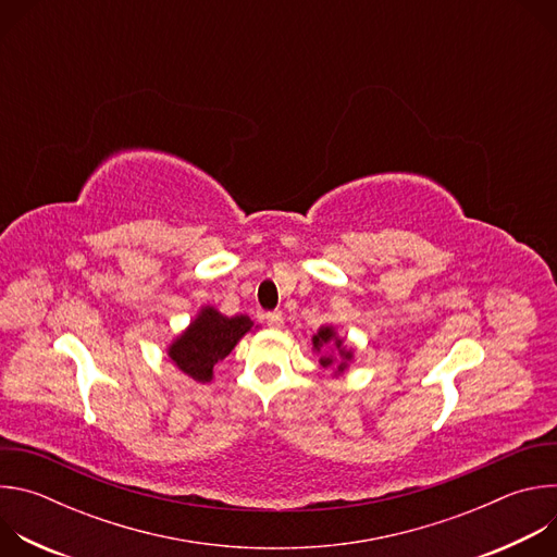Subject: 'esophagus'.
<instances>
[{"instance_id": "34e87169", "label": "esophagus", "mask_w": 557, "mask_h": 557, "mask_svg": "<svg viewBox=\"0 0 557 557\" xmlns=\"http://www.w3.org/2000/svg\"><path fill=\"white\" fill-rule=\"evenodd\" d=\"M267 324H269L271 329H282V326H284V317H282V312H277V310L267 312Z\"/></svg>"}]
</instances>
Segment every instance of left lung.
<instances>
[{
    "instance_id": "1",
    "label": "left lung",
    "mask_w": 557,
    "mask_h": 557,
    "mask_svg": "<svg viewBox=\"0 0 557 557\" xmlns=\"http://www.w3.org/2000/svg\"><path fill=\"white\" fill-rule=\"evenodd\" d=\"M331 342H335L337 344V348H342V339H337L335 337V333H333V329H322L320 333H317L314 337H312V346H314V350H320L322 346H326V344H331ZM342 355H344V359H350V352H346V350H339ZM320 363L326 368V366H331L333 363V359L331 357H322L320 359ZM346 368V363H342L339 366V370H344Z\"/></svg>"
}]
</instances>
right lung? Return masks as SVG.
Listing matches in <instances>:
<instances>
[{"label":"right lung","instance_id":"add662e5","mask_svg":"<svg viewBox=\"0 0 557 557\" xmlns=\"http://www.w3.org/2000/svg\"><path fill=\"white\" fill-rule=\"evenodd\" d=\"M251 326L253 322L245 314L224 317L215 308H202L187 333L170 346V357L191 379L211 381L213 366L233 350Z\"/></svg>","mask_w":557,"mask_h":557}]
</instances>
